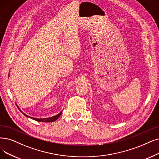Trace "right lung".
<instances>
[{
  "mask_svg": "<svg viewBox=\"0 0 159 159\" xmlns=\"http://www.w3.org/2000/svg\"><path fill=\"white\" fill-rule=\"evenodd\" d=\"M9 75H10V74H9ZM18 108H19V107H18ZM19 110H20V111L23 114V115H24L25 116H26L27 117H29V118H30V119H33V120H36V121L45 122V123H46H46H49V122H53V121H55V120H56L57 119L61 116V114H62V111H61L59 113L57 114V115H56V116H55L51 117H48V118H42V119H39V118H34V117H30V116L26 115V114H25V113H24L20 108H19Z\"/></svg>",
  "mask_w": 159,
  "mask_h": 159,
  "instance_id": "right-lung-1",
  "label": "right lung"
}]
</instances>
